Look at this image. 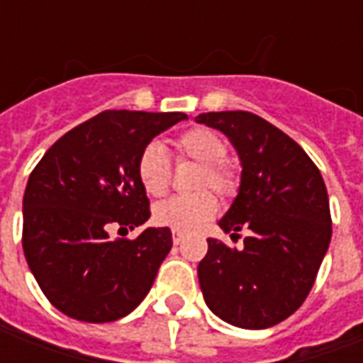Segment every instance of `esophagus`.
<instances>
[{"instance_id":"1","label":"esophagus","mask_w":363,"mask_h":363,"mask_svg":"<svg viewBox=\"0 0 363 363\" xmlns=\"http://www.w3.org/2000/svg\"><path fill=\"white\" fill-rule=\"evenodd\" d=\"M182 241V233H179V231H173V243L179 245Z\"/></svg>"}]
</instances>
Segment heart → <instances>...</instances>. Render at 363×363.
<instances>
[{
    "label": "heart",
    "instance_id": "obj_1",
    "mask_svg": "<svg viewBox=\"0 0 363 363\" xmlns=\"http://www.w3.org/2000/svg\"><path fill=\"white\" fill-rule=\"evenodd\" d=\"M174 151L179 159L194 161L200 171L194 189H212L220 196H231L237 189V174L223 163L228 155V143L210 128H190L174 140ZM138 179L143 190L151 196H163L171 182V161L169 153L157 142L143 145L138 163ZM218 213V200L212 192L200 190L189 196H173L163 200L153 210V221L161 228L179 233L194 231Z\"/></svg>",
    "mask_w": 363,
    "mask_h": 363
}]
</instances>
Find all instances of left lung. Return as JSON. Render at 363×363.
<instances>
[{"instance_id": "8db88e82", "label": "left lung", "mask_w": 363, "mask_h": 363, "mask_svg": "<svg viewBox=\"0 0 363 363\" xmlns=\"http://www.w3.org/2000/svg\"><path fill=\"white\" fill-rule=\"evenodd\" d=\"M198 124L228 135L241 161L239 190L218 221L241 249L208 239L198 264L206 305L221 320L260 330L299 309L328 251L333 228L325 181L289 135L252 112H204Z\"/></svg>"}]
</instances>
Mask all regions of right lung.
<instances>
[{"instance_id":"right-lung-1","label":"right lung","mask_w":363,"mask_h":363,"mask_svg":"<svg viewBox=\"0 0 363 363\" xmlns=\"http://www.w3.org/2000/svg\"><path fill=\"white\" fill-rule=\"evenodd\" d=\"M189 116L104 111L60 138L30 173L23 196V251L50 303L85 323H111L147 296L171 247L169 228L135 239L111 229L150 220L135 163L143 145Z\"/></svg>"}]
</instances>
